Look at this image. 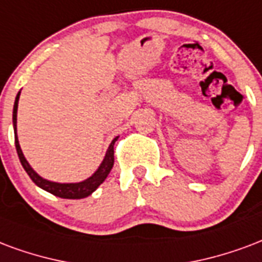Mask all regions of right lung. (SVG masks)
Here are the masks:
<instances>
[{"label": "right lung", "mask_w": 262, "mask_h": 262, "mask_svg": "<svg viewBox=\"0 0 262 262\" xmlns=\"http://www.w3.org/2000/svg\"><path fill=\"white\" fill-rule=\"evenodd\" d=\"M19 96H20V92L17 93L16 98H15V104H13V130H15V147H16L17 157L20 160V164L25 168V170L28 172V175L30 176V179L38 186L41 187L42 190L48 191L51 194L57 195V197H61V199H71V200H75V199H84L87 195H90L93 191L96 190L98 186L101 185L102 182L106 179L108 173L111 172L112 166H114V144L118 137H115L112 143L108 147V151H106L105 157L102 160L101 165L98 166V169L93 173L89 179L83 180V182H79V183H57V182H51V180H47L41 178L38 175L37 172H34L32 166L29 165V162L26 161L25 156H23L22 150H20V146H19V140H17L16 135V114H17V102H19Z\"/></svg>", "instance_id": "add662e5"}]
</instances>
